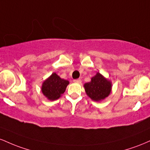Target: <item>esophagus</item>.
Wrapping results in <instances>:
<instances>
[{
	"label": "esophagus",
	"instance_id": "obj_1",
	"mask_svg": "<svg viewBox=\"0 0 150 150\" xmlns=\"http://www.w3.org/2000/svg\"><path fill=\"white\" fill-rule=\"evenodd\" d=\"M81 82H82V80L80 79H75V80H74V82H75V83H81Z\"/></svg>",
	"mask_w": 150,
	"mask_h": 150
}]
</instances>
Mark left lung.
I'll use <instances>...</instances> for the list:
<instances>
[{"instance_id": "8db88e82", "label": "left lung", "mask_w": 150, "mask_h": 150, "mask_svg": "<svg viewBox=\"0 0 150 150\" xmlns=\"http://www.w3.org/2000/svg\"><path fill=\"white\" fill-rule=\"evenodd\" d=\"M85 92L92 100L99 101L109 95L111 90L110 81L104 78L99 73L91 79V82L85 83Z\"/></svg>"}]
</instances>
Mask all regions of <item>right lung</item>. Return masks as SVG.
<instances>
[{"mask_svg": "<svg viewBox=\"0 0 150 150\" xmlns=\"http://www.w3.org/2000/svg\"><path fill=\"white\" fill-rule=\"evenodd\" d=\"M69 84L68 80L61 79L57 74L53 73L43 83L42 91L44 95L49 100L58 99L65 92L66 87Z\"/></svg>", "mask_w": 150, "mask_h": 150, "instance_id": "obj_1", "label": "right lung"}]
</instances>
